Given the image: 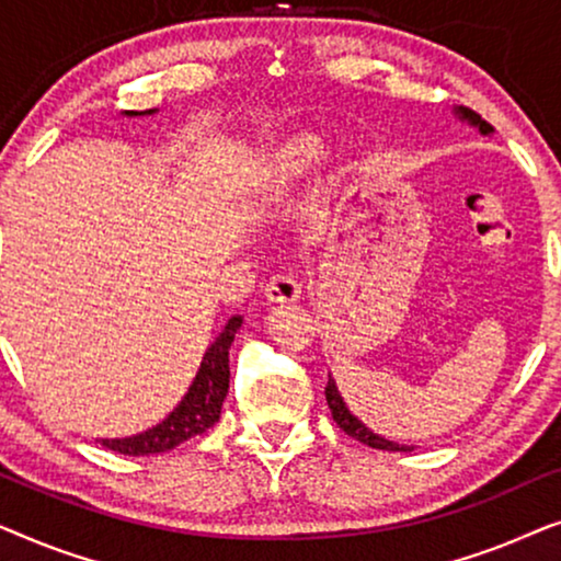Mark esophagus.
Wrapping results in <instances>:
<instances>
[{"instance_id":"34e87169","label":"esophagus","mask_w":561,"mask_h":561,"mask_svg":"<svg viewBox=\"0 0 561 561\" xmlns=\"http://www.w3.org/2000/svg\"><path fill=\"white\" fill-rule=\"evenodd\" d=\"M265 296H267V301H273V304L298 301V298H301V283H298L296 273L278 271L267 278Z\"/></svg>"}]
</instances>
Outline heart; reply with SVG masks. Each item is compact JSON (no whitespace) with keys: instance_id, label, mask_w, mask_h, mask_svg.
Segmentation results:
<instances>
[{"instance_id":"heart-1","label":"heart","mask_w":561,"mask_h":561,"mask_svg":"<svg viewBox=\"0 0 561 561\" xmlns=\"http://www.w3.org/2000/svg\"><path fill=\"white\" fill-rule=\"evenodd\" d=\"M321 156H324V145H321L317 135L301 133L288 137V140L280 145V150L275 152V175H278L280 183L296 181L298 175L311 171V168L321 160Z\"/></svg>"}]
</instances>
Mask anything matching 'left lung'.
I'll return each instance as SVG.
<instances>
[{
    "label": "left lung",
    "mask_w": 561,
    "mask_h": 561,
    "mask_svg": "<svg viewBox=\"0 0 561 561\" xmlns=\"http://www.w3.org/2000/svg\"><path fill=\"white\" fill-rule=\"evenodd\" d=\"M459 114H462V119H470L472 125H478L482 135H490V133H493V127H490L488 122L482 119L478 112H472V110H459ZM324 393H327L329 411H332V419L336 421V426H340L344 434H350L352 439L363 442V444H367V447H373V449L405 451V447H398V444L388 442V439H382V436H375V434L370 432V428H365V424H359V421H357L355 416H352V413L347 411V405L342 403V398H340V393H336V386H334V380H332V378H329Z\"/></svg>",
    "instance_id": "left-lung-1"
}]
</instances>
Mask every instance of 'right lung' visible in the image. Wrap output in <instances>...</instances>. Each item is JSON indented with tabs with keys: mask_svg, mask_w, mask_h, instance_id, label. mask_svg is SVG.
<instances>
[{
	"mask_svg": "<svg viewBox=\"0 0 561 561\" xmlns=\"http://www.w3.org/2000/svg\"><path fill=\"white\" fill-rule=\"evenodd\" d=\"M240 327L242 317H232L227 321L225 332L217 336V342L204 355L194 386L188 388L186 398H183L179 409L163 424L148 428L145 434L129 436V439H102V447L129 457L163 455V451L175 449L179 444L194 439V436L204 434L206 428L217 424L221 416V403H225L229 390V347H232L234 334Z\"/></svg>",
	"mask_w": 561,
	"mask_h": 561,
	"instance_id": "right-lung-1",
	"label": "right lung"
}]
</instances>
